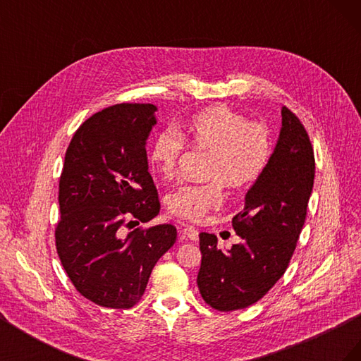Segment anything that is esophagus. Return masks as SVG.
<instances>
[{
	"label": "esophagus",
	"instance_id": "1",
	"mask_svg": "<svg viewBox=\"0 0 361 361\" xmlns=\"http://www.w3.org/2000/svg\"><path fill=\"white\" fill-rule=\"evenodd\" d=\"M180 232H182L183 238L191 239V241H197V239H199V231L191 224H185Z\"/></svg>",
	"mask_w": 361,
	"mask_h": 361
}]
</instances>
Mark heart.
<instances>
[{"label": "heart", "mask_w": 361, "mask_h": 361, "mask_svg": "<svg viewBox=\"0 0 361 361\" xmlns=\"http://www.w3.org/2000/svg\"><path fill=\"white\" fill-rule=\"evenodd\" d=\"M185 137L195 150L207 152L202 183H185L170 194L169 209L185 220L199 221L224 199V183L233 190L253 185L271 158V138L265 126L250 123L231 108L215 105L194 114L182 135L164 130L150 146L149 159L164 179L176 176Z\"/></svg>", "instance_id": "1"}]
</instances>
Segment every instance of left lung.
<instances>
[{
	"mask_svg": "<svg viewBox=\"0 0 361 361\" xmlns=\"http://www.w3.org/2000/svg\"><path fill=\"white\" fill-rule=\"evenodd\" d=\"M314 154L307 130L289 108L281 110L279 143L264 174L232 218L243 243L223 251L214 233H200L197 285L206 304L233 312L264 298L285 274L307 215Z\"/></svg>",
	"mask_w": 361,
	"mask_h": 361,
	"instance_id": "obj_1",
	"label": "left lung"
}]
</instances>
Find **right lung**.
Listing matches in <instances>:
<instances>
[{"label":"right lung","instance_id":"add662e5","mask_svg":"<svg viewBox=\"0 0 361 361\" xmlns=\"http://www.w3.org/2000/svg\"><path fill=\"white\" fill-rule=\"evenodd\" d=\"M155 111L152 104L104 108L76 129L64 157L57 253L76 290L102 307H134L176 243L173 224L135 227L161 209L146 155Z\"/></svg>","mask_w":361,"mask_h":361}]
</instances>
